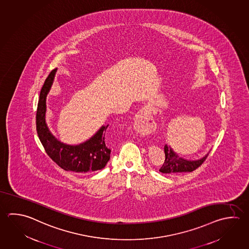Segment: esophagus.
Instances as JSON below:
<instances>
[{
    "label": "esophagus",
    "instance_id": "obj_1",
    "mask_svg": "<svg viewBox=\"0 0 249 249\" xmlns=\"http://www.w3.org/2000/svg\"><path fill=\"white\" fill-rule=\"evenodd\" d=\"M134 126L138 132L143 135H148L155 131L156 124L153 118L152 109L149 106H145L136 114Z\"/></svg>",
    "mask_w": 249,
    "mask_h": 249
}]
</instances>
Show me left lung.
Wrapping results in <instances>:
<instances>
[{
	"label": "left lung",
	"mask_w": 249,
	"mask_h": 249,
	"mask_svg": "<svg viewBox=\"0 0 249 249\" xmlns=\"http://www.w3.org/2000/svg\"><path fill=\"white\" fill-rule=\"evenodd\" d=\"M164 152H165V160L163 163L162 167L160 168V171L164 174L192 172L204 163L209 155V154H207L204 158L191 161V160H187L184 159L180 158L167 145H164Z\"/></svg>",
	"instance_id": "1"
}]
</instances>
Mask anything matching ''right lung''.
Segmentation results:
<instances>
[{
    "label": "right lung",
    "mask_w": 249,
    "mask_h": 249,
    "mask_svg": "<svg viewBox=\"0 0 249 249\" xmlns=\"http://www.w3.org/2000/svg\"><path fill=\"white\" fill-rule=\"evenodd\" d=\"M57 68L52 70L42 87L37 104L36 126L45 153L66 171L94 172L103 169L110 158V148L105 142L108 124L103 126L90 140L78 145H65L55 139L45 123L46 95L53 82Z\"/></svg>",
    "instance_id": "1"
}]
</instances>
